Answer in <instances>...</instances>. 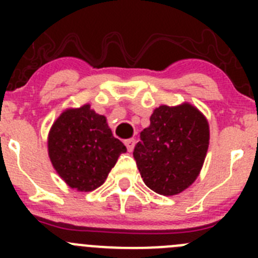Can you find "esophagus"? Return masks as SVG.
<instances>
[{
	"label": "esophagus",
	"instance_id": "esophagus-1",
	"mask_svg": "<svg viewBox=\"0 0 258 258\" xmlns=\"http://www.w3.org/2000/svg\"><path fill=\"white\" fill-rule=\"evenodd\" d=\"M124 143H125V146H126L127 151H129V152L133 151L134 143H136V140H134V138H129V140H125Z\"/></svg>",
	"mask_w": 258,
	"mask_h": 258
}]
</instances>
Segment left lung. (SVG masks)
Instances as JSON below:
<instances>
[{"instance_id": "obj_1", "label": "left lung", "mask_w": 258, "mask_h": 258, "mask_svg": "<svg viewBox=\"0 0 258 258\" xmlns=\"http://www.w3.org/2000/svg\"><path fill=\"white\" fill-rule=\"evenodd\" d=\"M140 137L133 156L147 187L175 195L197 179L208 150L209 126L195 107L160 106Z\"/></svg>"}]
</instances>
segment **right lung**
Here are the masks:
<instances>
[{
    "instance_id": "obj_1",
    "label": "right lung",
    "mask_w": 258,
    "mask_h": 258,
    "mask_svg": "<svg viewBox=\"0 0 258 258\" xmlns=\"http://www.w3.org/2000/svg\"><path fill=\"white\" fill-rule=\"evenodd\" d=\"M47 147L58 174L79 191H93L103 184L118 156L126 151L112 136L106 117L89 104L67 109L56 118Z\"/></svg>"
}]
</instances>
